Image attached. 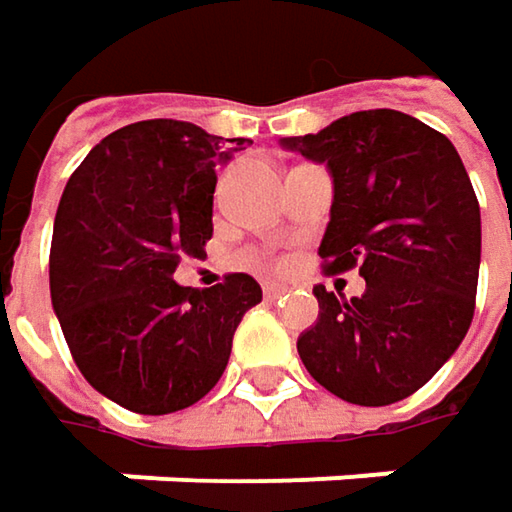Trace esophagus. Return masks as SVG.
Returning <instances> with one entry per match:
<instances>
[{
    "mask_svg": "<svg viewBox=\"0 0 512 512\" xmlns=\"http://www.w3.org/2000/svg\"><path fill=\"white\" fill-rule=\"evenodd\" d=\"M285 291H288V288H285V285H279V282H268V285H265V297H268V300L282 297Z\"/></svg>",
    "mask_w": 512,
    "mask_h": 512,
    "instance_id": "obj_1",
    "label": "esophagus"
}]
</instances>
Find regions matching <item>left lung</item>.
Returning <instances> with one entry per match:
<instances>
[{"instance_id":"8db88e82","label":"left lung","mask_w":512,"mask_h":512,"mask_svg":"<svg viewBox=\"0 0 512 512\" xmlns=\"http://www.w3.org/2000/svg\"><path fill=\"white\" fill-rule=\"evenodd\" d=\"M282 145L326 163L335 183L323 271L358 268L367 282L352 300L317 285L320 314L297 352L329 393L393 405L452 358L475 314L481 209L469 174L443 133L399 110L349 113Z\"/></svg>"}]
</instances>
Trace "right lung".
<instances>
[{
	"label": "right lung",
	"instance_id": "obj_1",
	"mask_svg": "<svg viewBox=\"0 0 512 512\" xmlns=\"http://www.w3.org/2000/svg\"><path fill=\"white\" fill-rule=\"evenodd\" d=\"M148 119L104 136L57 203L49 285L84 379L133 414H174L203 399L227 367L253 276L215 288L174 282L180 259L212 238L215 165L250 139Z\"/></svg>",
	"mask_w": 512,
	"mask_h": 512
}]
</instances>
